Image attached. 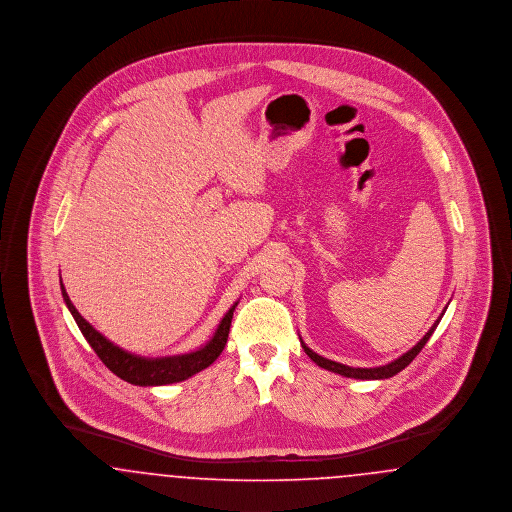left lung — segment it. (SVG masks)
<instances>
[{"label":"left lung","instance_id":"8db88e82","mask_svg":"<svg viewBox=\"0 0 512 512\" xmlns=\"http://www.w3.org/2000/svg\"><path fill=\"white\" fill-rule=\"evenodd\" d=\"M443 313H445V311H443ZM443 313L439 315L438 320L434 322V326L426 332V336H424L422 340L418 341V343L414 345L413 349H409L405 355H401L399 359H395V361H391V363L384 366H374V368H353V366L341 365V363H336V361H330V359L320 357V355H317L313 349H309L303 341H301V347L305 349V353H307V355H309V357H311V359H313L320 368H326V370L336 372V374H341V376H345V378H357V380H386V378L395 376L397 372H401L405 366L413 363L414 357L422 351V347L426 345V341L430 340V336H432V334H434V330L438 328L439 320L443 317Z\"/></svg>","mask_w":512,"mask_h":512}]
</instances>
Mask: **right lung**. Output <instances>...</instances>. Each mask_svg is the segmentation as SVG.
<instances>
[{
    "label": "right lung",
    "mask_w": 512,
    "mask_h": 512,
    "mask_svg": "<svg viewBox=\"0 0 512 512\" xmlns=\"http://www.w3.org/2000/svg\"><path fill=\"white\" fill-rule=\"evenodd\" d=\"M61 293H63V299H65L71 315L76 320L80 332L92 345V349L96 351L101 363L107 366L113 374L122 378L124 382L134 384V386H165V384L182 382V380H188L190 376H194L197 372H201L203 368L213 365L222 353L224 345H226L232 317H234V311H236V305H238V303H234L228 309V313L220 320L215 336L209 340V343H205L201 349L186 353V355L147 359V357L132 355V353L124 351L113 341L101 336L90 322H86L84 318L80 317L73 301L69 299V295L65 292L63 282H61Z\"/></svg>",
    "instance_id": "right-lung-1"
}]
</instances>
